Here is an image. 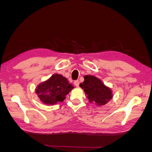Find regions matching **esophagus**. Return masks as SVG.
Listing matches in <instances>:
<instances>
[{"mask_svg": "<svg viewBox=\"0 0 152 152\" xmlns=\"http://www.w3.org/2000/svg\"><path fill=\"white\" fill-rule=\"evenodd\" d=\"M74 84H75V86H76V87H79V81L78 80H75V82H74Z\"/></svg>", "mask_w": 152, "mask_h": 152, "instance_id": "1", "label": "esophagus"}]
</instances>
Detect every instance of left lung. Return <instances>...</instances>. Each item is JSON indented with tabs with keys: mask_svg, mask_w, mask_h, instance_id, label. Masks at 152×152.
Here are the masks:
<instances>
[{
	"mask_svg": "<svg viewBox=\"0 0 152 152\" xmlns=\"http://www.w3.org/2000/svg\"><path fill=\"white\" fill-rule=\"evenodd\" d=\"M84 77V81L79 86L85 92L89 103H95L97 106H103L112 99V89L104 85L98 77L91 75H86Z\"/></svg>",
	"mask_w": 152,
	"mask_h": 152,
	"instance_id": "8db88e82",
	"label": "left lung"
}]
</instances>
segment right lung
Segmentation results:
<instances>
[{
    "label": "right lung",
    "instance_id": "1",
    "mask_svg": "<svg viewBox=\"0 0 152 152\" xmlns=\"http://www.w3.org/2000/svg\"><path fill=\"white\" fill-rule=\"evenodd\" d=\"M74 87L69 83L66 78L55 73L37 86L35 93L41 102L53 105L58 102H63L66 98V95Z\"/></svg>",
    "mask_w": 152,
    "mask_h": 152
}]
</instances>
